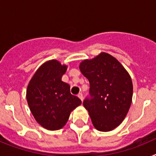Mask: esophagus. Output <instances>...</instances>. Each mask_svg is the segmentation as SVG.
Wrapping results in <instances>:
<instances>
[{
  "label": "esophagus",
  "mask_w": 156,
  "mask_h": 156,
  "mask_svg": "<svg viewBox=\"0 0 156 156\" xmlns=\"http://www.w3.org/2000/svg\"><path fill=\"white\" fill-rule=\"evenodd\" d=\"M78 97H79V98L80 99L81 101H83V94L82 93L78 94Z\"/></svg>",
  "instance_id": "obj_1"
}]
</instances>
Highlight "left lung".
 Wrapping results in <instances>:
<instances>
[{
	"mask_svg": "<svg viewBox=\"0 0 156 156\" xmlns=\"http://www.w3.org/2000/svg\"><path fill=\"white\" fill-rule=\"evenodd\" d=\"M80 69L90 83L83 105L98 130L110 131L125 119L133 96L131 78L124 67L107 53L84 60Z\"/></svg>",
	"mask_w": 156,
	"mask_h": 156,
	"instance_id": "8db88e82",
	"label": "left lung"
}]
</instances>
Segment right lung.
Here are the masks:
<instances>
[{
	"label": "right lung",
	"instance_id": "obj_1",
	"mask_svg": "<svg viewBox=\"0 0 156 156\" xmlns=\"http://www.w3.org/2000/svg\"><path fill=\"white\" fill-rule=\"evenodd\" d=\"M67 66L56 60L47 62L38 69L28 85L27 99L38 123L51 130L65 126L70 112L81 104L70 93V86L62 81Z\"/></svg>",
	"mask_w": 156,
	"mask_h": 156
}]
</instances>
